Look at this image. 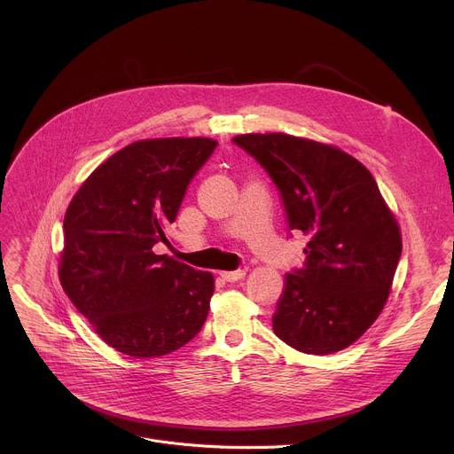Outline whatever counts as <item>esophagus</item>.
I'll list each match as a JSON object with an SVG mask.
<instances>
[{
	"label": "esophagus",
	"instance_id": "1",
	"mask_svg": "<svg viewBox=\"0 0 454 454\" xmlns=\"http://www.w3.org/2000/svg\"><path fill=\"white\" fill-rule=\"evenodd\" d=\"M226 282H237V280H240V278H244V275H246V271L244 270H235V271H221L219 273Z\"/></svg>",
	"mask_w": 454,
	"mask_h": 454
}]
</instances>
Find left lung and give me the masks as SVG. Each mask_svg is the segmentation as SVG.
Here are the masks:
<instances>
[{"label": "left lung", "instance_id": "obj_1", "mask_svg": "<svg viewBox=\"0 0 454 454\" xmlns=\"http://www.w3.org/2000/svg\"><path fill=\"white\" fill-rule=\"evenodd\" d=\"M233 144L277 184L289 231L310 237L303 266L286 275L275 334L305 354L347 348L380 314L403 253L373 176L336 147L282 133Z\"/></svg>", "mask_w": 454, "mask_h": 454}]
</instances>
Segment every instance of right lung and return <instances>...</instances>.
Segmentation results:
<instances>
[{"label":"right lung","instance_id":"1","mask_svg":"<svg viewBox=\"0 0 454 454\" xmlns=\"http://www.w3.org/2000/svg\"><path fill=\"white\" fill-rule=\"evenodd\" d=\"M217 142L160 138L106 160L64 215L59 278L77 310L113 348L160 357L196 338L208 316L214 277L156 254L188 184Z\"/></svg>","mask_w":454,"mask_h":454}]
</instances>
